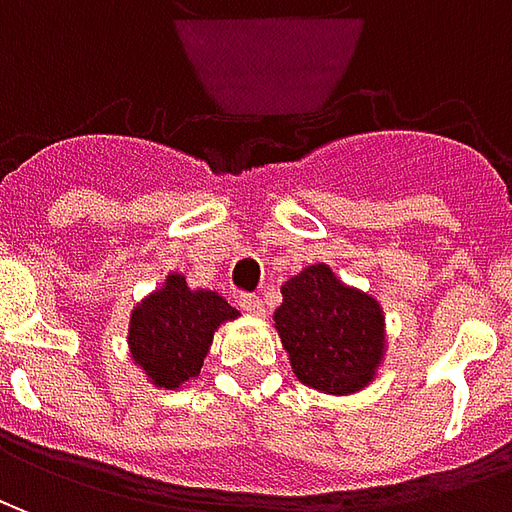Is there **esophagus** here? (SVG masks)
<instances>
[{"label": "esophagus", "mask_w": 512, "mask_h": 512, "mask_svg": "<svg viewBox=\"0 0 512 512\" xmlns=\"http://www.w3.org/2000/svg\"><path fill=\"white\" fill-rule=\"evenodd\" d=\"M241 307H244V312H249V315H255V318H263V315H266V301L260 299V296H255V293H244V296H241Z\"/></svg>", "instance_id": "obj_1"}]
</instances>
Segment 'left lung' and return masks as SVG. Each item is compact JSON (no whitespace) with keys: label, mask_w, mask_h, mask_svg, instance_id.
Listing matches in <instances>:
<instances>
[{"label":"left lung","mask_w":512,"mask_h":512,"mask_svg":"<svg viewBox=\"0 0 512 512\" xmlns=\"http://www.w3.org/2000/svg\"><path fill=\"white\" fill-rule=\"evenodd\" d=\"M274 329L296 378L326 395L362 392L384 365V307L326 263L301 268L282 285Z\"/></svg>","instance_id":"left-lung-1"}]
</instances>
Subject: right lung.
I'll return each instance as SVG.
<instances>
[{"instance_id": "right-lung-1", "label": "right lung", "mask_w": 512, "mask_h": 512, "mask_svg": "<svg viewBox=\"0 0 512 512\" xmlns=\"http://www.w3.org/2000/svg\"><path fill=\"white\" fill-rule=\"evenodd\" d=\"M241 312L208 288H189L178 271L131 310L128 354L145 378L158 389H180L200 376L211 351L213 334Z\"/></svg>"}]
</instances>
